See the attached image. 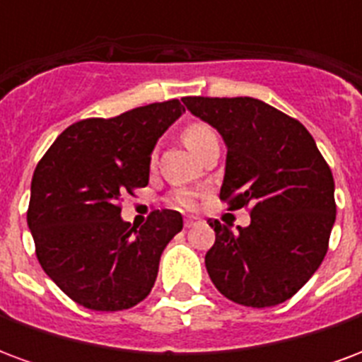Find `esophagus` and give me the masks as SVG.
Instances as JSON below:
<instances>
[{
  "instance_id": "1",
  "label": "esophagus",
  "mask_w": 362,
  "mask_h": 362,
  "mask_svg": "<svg viewBox=\"0 0 362 362\" xmlns=\"http://www.w3.org/2000/svg\"><path fill=\"white\" fill-rule=\"evenodd\" d=\"M196 217H186V219H184V227L186 228H189L192 227V225H196Z\"/></svg>"
}]
</instances>
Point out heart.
I'll return each mask as SVG.
<instances>
[{
    "label": "heart",
    "instance_id": "obj_1",
    "mask_svg": "<svg viewBox=\"0 0 362 362\" xmlns=\"http://www.w3.org/2000/svg\"><path fill=\"white\" fill-rule=\"evenodd\" d=\"M215 137H217L215 132L207 124H204V122H189L188 126L182 129V141L186 143V147L189 151H194V153H197L205 143L211 141ZM176 204L182 205V207H192L194 205V197L188 192H180L176 196Z\"/></svg>",
    "mask_w": 362,
    "mask_h": 362
}]
</instances>
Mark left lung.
Masks as SVG:
<instances>
[{"label": "left lung", "instance_id": "left-lung-1", "mask_svg": "<svg viewBox=\"0 0 362 362\" xmlns=\"http://www.w3.org/2000/svg\"><path fill=\"white\" fill-rule=\"evenodd\" d=\"M227 145L221 199L252 205L236 230L209 221L205 267L223 295L244 306L285 303L318 269L335 223L334 176L308 129L250 96L182 98Z\"/></svg>", "mask_w": 362, "mask_h": 362}]
</instances>
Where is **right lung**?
Wrapping results in <instances>:
<instances>
[{
	"label": "right lung",
	"instance_id": "add662e5",
	"mask_svg": "<svg viewBox=\"0 0 362 362\" xmlns=\"http://www.w3.org/2000/svg\"><path fill=\"white\" fill-rule=\"evenodd\" d=\"M182 114L178 100H166L110 119H83L36 166L27 213L36 258L85 308L126 310L155 285L160 254L182 230V215L153 211L135 228L122 219L119 204L149 184L151 153Z\"/></svg>",
	"mask_w": 362,
	"mask_h": 362
}]
</instances>
